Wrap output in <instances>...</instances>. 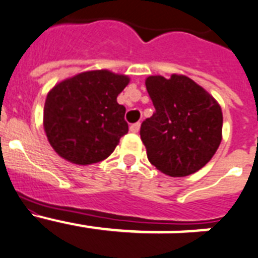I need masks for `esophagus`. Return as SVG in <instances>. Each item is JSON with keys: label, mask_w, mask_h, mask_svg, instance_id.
<instances>
[{"label": "esophagus", "mask_w": 258, "mask_h": 258, "mask_svg": "<svg viewBox=\"0 0 258 258\" xmlns=\"http://www.w3.org/2000/svg\"><path fill=\"white\" fill-rule=\"evenodd\" d=\"M139 130H140V123H134V124H131L130 126V131L134 132V134H136V132H139Z\"/></svg>", "instance_id": "esophagus-1"}]
</instances>
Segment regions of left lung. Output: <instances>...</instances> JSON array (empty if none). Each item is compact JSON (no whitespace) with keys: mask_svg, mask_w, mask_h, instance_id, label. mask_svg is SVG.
Here are the masks:
<instances>
[{"mask_svg":"<svg viewBox=\"0 0 258 258\" xmlns=\"http://www.w3.org/2000/svg\"><path fill=\"white\" fill-rule=\"evenodd\" d=\"M145 86L156 109L140 127L149 162L169 176L199 171L222 140L221 106L187 76H149Z\"/></svg>","mask_w":258,"mask_h":258,"instance_id":"1","label":"left lung"}]
</instances>
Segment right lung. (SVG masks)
Masks as SVG:
<instances>
[{
    "label": "right lung",
    "instance_id": "add662e5",
    "mask_svg": "<svg viewBox=\"0 0 258 258\" xmlns=\"http://www.w3.org/2000/svg\"><path fill=\"white\" fill-rule=\"evenodd\" d=\"M130 79L107 70L87 71L51 89L44 106V128L55 152L76 165L110 156L128 132L126 107L116 97Z\"/></svg>",
    "mask_w": 258,
    "mask_h": 258
}]
</instances>
